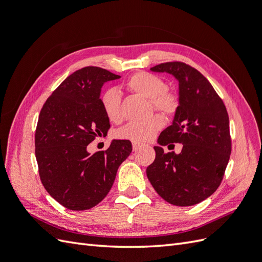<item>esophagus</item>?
Here are the masks:
<instances>
[{
	"label": "esophagus",
	"instance_id": "obj_1",
	"mask_svg": "<svg viewBox=\"0 0 262 262\" xmlns=\"http://www.w3.org/2000/svg\"><path fill=\"white\" fill-rule=\"evenodd\" d=\"M141 146H142V144H141V143H139V142H133V143H132L133 150H138Z\"/></svg>",
	"mask_w": 262,
	"mask_h": 262
}]
</instances>
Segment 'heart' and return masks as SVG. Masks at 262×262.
Instances as JSON below:
<instances>
[{
    "instance_id": "1",
    "label": "heart",
    "mask_w": 262,
    "mask_h": 262,
    "mask_svg": "<svg viewBox=\"0 0 262 262\" xmlns=\"http://www.w3.org/2000/svg\"><path fill=\"white\" fill-rule=\"evenodd\" d=\"M126 90L149 100L150 105L166 116H173L179 107L177 95L166 90V84L161 77L148 72H138L131 75L125 82ZM101 107L105 115L112 122H119L122 119L121 97L116 90H109L100 98ZM164 126V119L160 115H154L144 121H132L117 131L119 139L134 142H145L152 140L155 134Z\"/></svg>"
}]
</instances>
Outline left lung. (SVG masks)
I'll use <instances>...</instances> for the list:
<instances>
[{
  "mask_svg": "<svg viewBox=\"0 0 262 262\" xmlns=\"http://www.w3.org/2000/svg\"><path fill=\"white\" fill-rule=\"evenodd\" d=\"M150 70L172 74L179 82L178 110L157 142L181 143L182 149L165 153L154 146L156 156L146 175L165 201L190 207L215 192L224 177L232 152L227 110L211 83L189 64L172 61Z\"/></svg>",
  "mask_w": 262,
  "mask_h": 262,
  "instance_id": "1",
  "label": "left lung"
}]
</instances>
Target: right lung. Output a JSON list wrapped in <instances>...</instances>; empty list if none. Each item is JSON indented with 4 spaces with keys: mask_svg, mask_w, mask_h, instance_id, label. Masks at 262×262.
Segmentation results:
<instances>
[{
    "mask_svg": "<svg viewBox=\"0 0 262 262\" xmlns=\"http://www.w3.org/2000/svg\"><path fill=\"white\" fill-rule=\"evenodd\" d=\"M120 76L86 67L68 76L43 104L35 133V153L45 189L63 207L89 210L112 189L121 163L132 152L128 140H114L90 154L87 145L106 136L109 119L100 102L104 83Z\"/></svg>",
    "mask_w": 262,
    "mask_h": 262,
    "instance_id": "1",
    "label": "right lung"
}]
</instances>
